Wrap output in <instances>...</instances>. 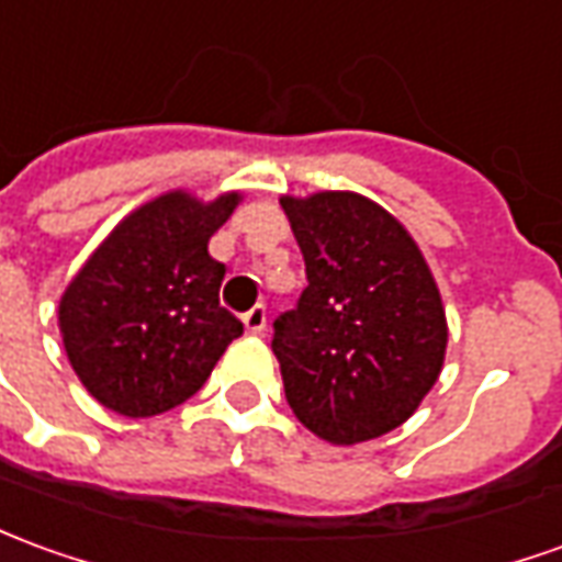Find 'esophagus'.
I'll return each instance as SVG.
<instances>
[{"label":"esophagus","mask_w":562,"mask_h":562,"mask_svg":"<svg viewBox=\"0 0 562 562\" xmlns=\"http://www.w3.org/2000/svg\"><path fill=\"white\" fill-rule=\"evenodd\" d=\"M243 325H246L249 335H265V328H268V307L255 304L249 313H243Z\"/></svg>","instance_id":"esophagus-1"}]
</instances>
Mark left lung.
I'll use <instances>...</instances> for the list:
<instances>
[{
  "mask_svg": "<svg viewBox=\"0 0 562 562\" xmlns=\"http://www.w3.org/2000/svg\"><path fill=\"white\" fill-rule=\"evenodd\" d=\"M307 285L273 319L285 402L331 445L398 429L441 374V294L411 234L349 191L282 198Z\"/></svg>",
  "mask_w": 562,
  "mask_h": 562,
  "instance_id": "left-lung-1",
  "label": "left lung"
}]
</instances>
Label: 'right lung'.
Wrapping results in <instances>:
<instances>
[{"mask_svg":"<svg viewBox=\"0 0 562 562\" xmlns=\"http://www.w3.org/2000/svg\"><path fill=\"white\" fill-rule=\"evenodd\" d=\"M237 194L200 203L182 191L127 215L60 301V335L78 380L121 417H155L213 374L243 322L218 304L225 265L210 237Z\"/></svg>","mask_w":562,"mask_h":562,"instance_id":"add662e5","label":"right lung"}]
</instances>
